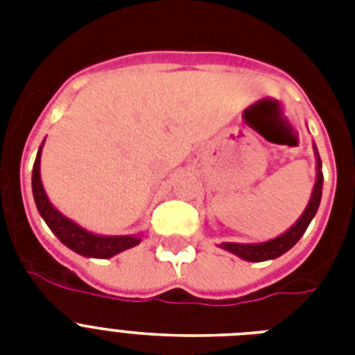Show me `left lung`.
<instances>
[{
  "label": "left lung",
  "instance_id": "8db88e82",
  "mask_svg": "<svg viewBox=\"0 0 355 355\" xmlns=\"http://www.w3.org/2000/svg\"><path fill=\"white\" fill-rule=\"evenodd\" d=\"M315 153H317V149H315ZM320 195H322V173H320V158H317V182H315L313 195H311V200H309L308 208H306V211L302 214V217L295 223V227L289 228V230H287L286 234H282L280 237L270 239V241L267 243H261V245L223 243L221 248L230 250V252H234L236 256H239V258L247 259V261H265V259L278 258V256H282L284 252H287V250L302 237V234L306 232V228L309 227V223H311V219H313L317 210H319Z\"/></svg>",
  "mask_w": 355,
  "mask_h": 355
}]
</instances>
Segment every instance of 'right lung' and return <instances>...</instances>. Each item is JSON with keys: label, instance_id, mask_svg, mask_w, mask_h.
I'll list each match as a JSON object with an SVG mask.
<instances>
[{"label": "right lung", "instance_id": "right-lung-1", "mask_svg": "<svg viewBox=\"0 0 355 355\" xmlns=\"http://www.w3.org/2000/svg\"><path fill=\"white\" fill-rule=\"evenodd\" d=\"M42 150V147H40ZM40 150L36 155L35 166H33V195H35L36 208L47 223V227L51 228V232L60 239L68 248L75 252L83 254V256H90V258H110L114 254L127 250L130 247H136L141 239L134 236H118V237H105L96 236L83 230L77 227L75 223L58 214L47 200V195L42 188L40 180Z\"/></svg>", "mask_w": 355, "mask_h": 355}]
</instances>
